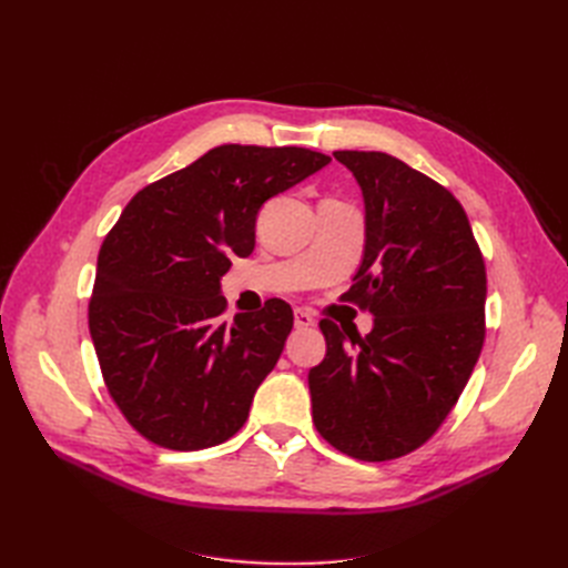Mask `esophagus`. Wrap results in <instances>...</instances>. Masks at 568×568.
Returning a JSON list of instances; mask_svg holds the SVG:
<instances>
[{"label": "esophagus", "instance_id": "esophagus-1", "mask_svg": "<svg viewBox=\"0 0 568 568\" xmlns=\"http://www.w3.org/2000/svg\"><path fill=\"white\" fill-rule=\"evenodd\" d=\"M294 324H296V329H311V326H315V317L307 311H296Z\"/></svg>", "mask_w": 568, "mask_h": 568}]
</instances>
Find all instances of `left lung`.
I'll return each instance as SVG.
<instances>
[{
    "label": "left lung",
    "instance_id": "1",
    "mask_svg": "<svg viewBox=\"0 0 568 568\" xmlns=\"http://www.w3.org/2000/svg\"><path fill=\"white\" fill-rule=\"evenodd\" d=\"M334 156L363 189L367 225L363 265L341 298L369 311L374 329L320 322L313 422L343 455L398 459L438 432L469 382L486 341V263L443 184L382 151Z\"/></svg>",
    "mask_w": 568,
    "mask_h": 568
}]
</instances>
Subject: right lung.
<instances>
[{
	"instance_id": "add662e5",
	"label": "right lung",
	"mask_w": 568,
	"mask_h": 568,
	"mask_svg": "<svg viewBox=\"0 0 568 568\" xmlns=\"http://www.w3.org/2000/svg\"><path fill=\"white\" fill-rule=\"evenodd\" d=\"M332 159L303 146L222 144L140 189L97 261L90 334L109 395L134 432L203 450L244 426L294 326L274 298L222 320L220 277L251 255L255 215Z\"/></svg>"
}]
</instances>
